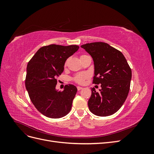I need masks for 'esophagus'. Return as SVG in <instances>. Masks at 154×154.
Masks as SVG:
<instances>
[{"mask_svg":"<svg viewBox=\"0 0 154 154\" xmlns=\"http://www.w3.org/2000/svg\"><path fill=\"white\" fill-rule=\"evenodd\" d=\"M77 89H78V91H80V90L83 89V87H80V86H78V87H77Z\"/></svg>","mask_w":154,"mask_h":154,"instance_id":"1","label":"esophagus"}]
</instances>
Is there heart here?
Listing matches in <instances>:
<instances>
[{"label":"heart","mask_w":154,"mask_h":154,"mask_svg":"<svg viewBox=\"0 0 154 154\" xmlns=\"http://www.w3.org/2000/svg\"><path fill=\"white\" fill-rule=\"evenodd\" d=\"M87 78H88L87 74L80 73V74H76V76H74V77L73 78V81L78 83V84H83V83H84L85 80Z\"/></svg>","instance_id":"heart-1"}]
</instances>
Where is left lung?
Instances as JSON below:
<instances>
[{
	"label": "left lung",
	"instance_id": "8db88e82",
	"mask_svg": "<svg viewBox=\"0 0 154 154\" xmlns=\"http://www.w3.org/2000/svg\"><path fill=\"white\" fill-rule=\"evenodd\" d=\"M94 61V76L92 83L100 84L98 92L92 88L88 101L90 111L94 115L109 116L117 112L128 96L132 71L121 51L105 42H92L81 45Z\"/></svg>",
	"mask_w": 154,
	"mask_h": 154
}]
</instances>
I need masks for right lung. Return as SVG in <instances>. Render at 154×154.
Masks as SVG:
<instances>
[{
    "label": "right lung",
    "mask_w": 154,
    "mask_h": 154,
    "mask_svg": "<svg viewBox=\"0 0 154 154\" xmlns=\"http://www.w3.org/2000/svg\"><path fill=\"white\" fill-rule=\"evenodd\" d=\"M78 49L76 45L44 46L27 63L26 88L32 104L46 117L62 118L71 109L77 88L69 84L63 91H58L56 85L65 62Z\"/></svg>",
    "instance_id": "right-lung-1"
}]
</instances>
